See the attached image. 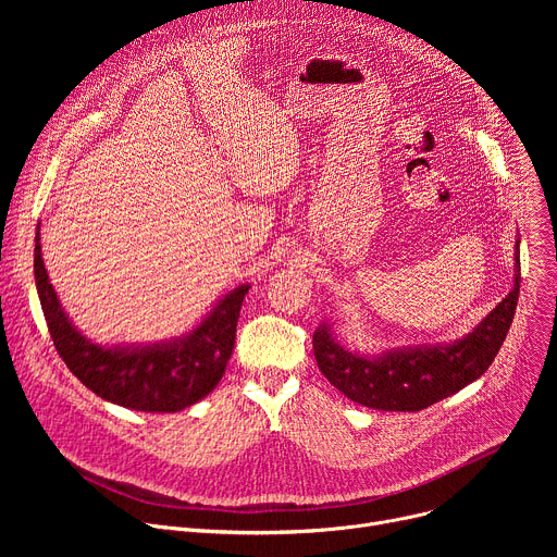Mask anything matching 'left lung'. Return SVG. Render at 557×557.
<instances>
[{"instance_id":"left-lung-1","label":"left lung","mask_w":557,"mask_h":557,"mask_svg":"<svg viewBox=\"0 0 557 557\" xmlns=\"http://www.w3.org/2000/svg\"><path fill=\"white\" fill-rule=\"evenodd\" d=\"M513 262V288L465 337L359 355L344 348L333 326L322 322L312 335L317 366L350 401L372 410L421 412L447 399L485 374L509 333L520 293V240Z\"/></svg>"}]
</instances>
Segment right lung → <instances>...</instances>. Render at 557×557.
I'll return each instance as SVG.
<instances>
[{
    "mask_svg": "<svg viewBox=\"0 0 557 557\" xmlns=\"http://www.w3.org/2000/svg\"><path fill=\"white\" fill-rule=\"evenodd\" d=\"M39 224L35 284L46 324L70 372L101 399L136 412H181L218 385L235 346V326L251 284L224 293L185 335L156 344L101 346L78 331L63 310L44 267Z\"/></svg>",
    "mask_w": 557,
    "mask_h": 557,
    "instance_id": "right-lung-1",
    "label": "right lung"
}]
</instances>
